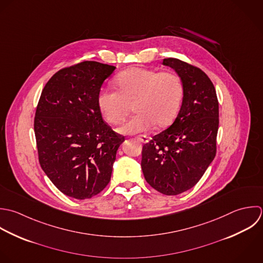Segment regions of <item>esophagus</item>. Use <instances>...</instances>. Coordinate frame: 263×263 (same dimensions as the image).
I'll list each match as a JSON object with an SVG mask.
<instances>
[{"label":"esophagus","instance_id":"obj_1","mask_svg":"<svg viewBox=\"0 0 263 263\" xmlns=\"http://www.w3.org/2000/svg\"><path fill=\"white\" fill-rule=\"evenodd\" d=\"M137 140L140 141V142H142V143H147V142H148V138H147L146 136H144V135L138 136V137H137Z\"/></svg>","mask_w":263,"mask_h":263}]
</instances>
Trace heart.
<instances>
[{"label":"heart","instance_id":"b5f03b06","mask_svg":"<svg viewBox=\"0 0 263 263\" xmlns=\"http://www.w3.org/2000/svg\"><path fill=\"white\" fill-rule=\"evenodd\" d=\"M118 90L103 89L97 102L103 118L112 125L121 124L131 105L136 115L119 128L122 134H137L170 126L176 119L183 100V83L174 71L134 66L117 78Z\"/></svg>","mask_w":263,"mask_h":263}]
</instances>
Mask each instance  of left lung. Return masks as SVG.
Returning a JSON list of instances; mask_svg holds the SVG:
<instances>
[{"label":"left lung","instance_id":"1","mask_svg":"<svg viewBox=\"0 0 263 263\" xmlns=\"http://www.w3.org/2000/svg\"><path fill=\"white\" fill-rule=\"evenodd\" d=\"M163 64L183 83V100L173 124L142 147L141 169L147 183L167 196L194 187L216 155L219 107L216 91L200 68L176 58Z\"/></svg>","mask_w":263,"mask_h":263}]
</instances>
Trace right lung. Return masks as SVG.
<instances>
[{
	"instance_id": "obj_1",
	"label": "right lung",
	"mask_w": 263,
	"mask_h": 263,
	"mask_svg": "<svg viewBox=\"0 0 263 263\" xmlns=\"http://www.w3.org/2000/svg\"><path fill=\"white\" fill-rule=\"evenodd\" d=\"M116 66L84 61L60 69L44 87L34 117L39 162L65 196L85 200L108 184L124 136L103 121L97 98Z\"/></svg>"
}]
</instances>
